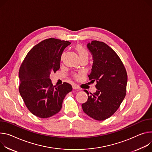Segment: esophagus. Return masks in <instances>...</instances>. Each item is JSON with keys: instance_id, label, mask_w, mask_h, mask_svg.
Wrapping results in <instances>:
<instances>
[{"instance_id": "esophagus-1", "label": "esophagus", "mask_w": 152, "mask_h": 152, "mask_svg": "<svg viewBox=\"0 0 152 152\" xmlns=\"http://www.w3.org/2000/svg\"><path fill=\"white\" fill-rule=\"evenodd\" d=\"M73 88L74 90H78V89H79L78 87H77V86H76V85H73Z\"/></svg>"}]
</instances>
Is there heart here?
I'll return each instance as SVG.
<instances>
[{"mask_svg":"<svg viewBox=\"0 0 152 152\" xmlns=\"http://www.w3.org/2000/svg\"><path fill=\"white\" fill-rule=\"evenodd\" d=\"M75 50H76V51L77 52V53L79 54V56L80 57V59H82V58H88V51L84 48V47L82 46L80 44H77L75 46ZM65 56V53H63L61 54V59L62 60L64 57ZM74 77L76 79H78L79 76L77 74H75L74 75Z\"/></svg>","mask_w":152,"mask_h":152,"instance_id":"1","label":"heart"}]
</instances>
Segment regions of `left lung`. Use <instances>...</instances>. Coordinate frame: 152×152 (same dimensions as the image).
<instances>
[{
    "mask_svg": "<svg viewBox=\"0 0 152 152\" xmlns=\"http://www.w3.org/2000/svg\"><path fill=\"white\" fill-rule=\"evenodd\" d=\"M93 63L89 80L96 81L97 91L82 104L85 113L93 119L104 121L119 108L126 94L127 74L116 52L103 42L93 40L87 44Z\"/></svg>",
    "mask_w": 152,
    "mask_h": 152,
    "instance_id": "obj_1",
    "label": "left lung"
}]
</instances>
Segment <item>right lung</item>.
I'll return each mask as SVG.
<instances>
[{
  "label": "right lung",
  "instance_id": "right-lung-1",
  "mask_svg": "<svg viewBox=\"0 0 152 152\" xmlns=\"http://www.w3.org/2000/svg\"><path fill=\"white\" fill-rule=\"evenodd\" d=\"M71 43L54 38L45 39L26 54L19 72V93L23 102L34 116L47 118L58 113L72 86L66 82L54 86L50 75L60 68L64 48Z\"/></svg>",
  "mask_w": 152,
  "mask_h": 152
}]
</instances>
